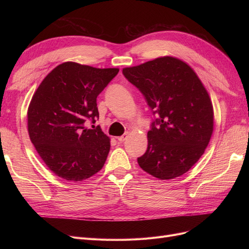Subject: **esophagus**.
<instances>
[{
  "instance_id": "1",
  "label": "esophagus",
  "mask_w": 249,
  "mask_h": 249,
  "mask_svg": "<svg viewBox=\"0 0 249 249\" xmlns=\"http://www.w3.org/2000/svg\"><path fill=\"white\" fill-rule=\"evenodd\" d=\"M126 137H127V135H126V134H124V135H123V136H119V137H117V140H118V142H119V143H123V142H124V141H125Z\"/></svg>"
}]
</instances>
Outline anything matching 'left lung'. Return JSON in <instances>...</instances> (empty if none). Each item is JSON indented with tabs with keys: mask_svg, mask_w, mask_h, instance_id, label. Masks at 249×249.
I'll return each instance as SVG.
<instances>
[{
	"mask_svg": "<svg viewBox=\"0 0 249 249\" xmlns=\"http://www.w3.org/2000/svg\"><path fill=\"white\" fill-rule=\"evenodd\" d=\"M123 73L157 115L139 166L160 179L184 175L205 153L213 133V106L206 88L189 65L173 57L126 67Z\"/></svg>",
	"mask_w": 249,
	"mask_h": 249,
	"instance_id": "left-lung-1",
	"label": "left lung"
}]
</instances>
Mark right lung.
<instances>
[{
  "label": "right lung",
  "mask_w": 249,
  "mask_h": 249,
  "mask_svg": "<svg viewBox=\"0 0 249 249\" xmlns=\"http://www.w3.org/2000/svg\"><path fill=\"white\" fill-rule=\"evenodd\" d=\"M118 69H95L74 62L55 67L35 91L28 109L29 136L47 166L66 180L86 179L99 172L110 150L100 126L96 97Z\"/></svg>",
  "instance_id": "1"
}]
</instances>
